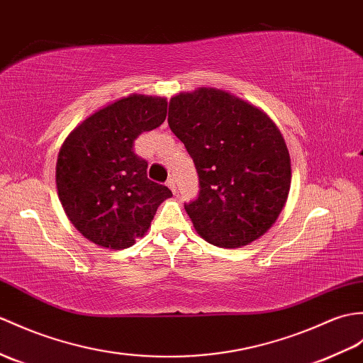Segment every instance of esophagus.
Here are the masks:
<instances>
[{"mask_svg": "<svg viewBox=\"0 0 363 363\" xmlns=\"http://www.w3.org/2000/svg\"><path fill=\"white\" fill-rule=\"evenodd\" d=\"M167 187L170 189V190L174 193V195H176V191H178V190H176V182H174V179H172V178L167 181Z\"/></svg>", "mask_w": 363, "mask_h": 363, "instance_id": "esophagus-1", "label": "esophagus"}]
</instances>
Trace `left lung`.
Segmentation results:
<instances>
[{
    "label": "left lung",
    "instance_id": "obj_1",
    "mask_svg": "<svg viewBox=\"0 0 363 363\" xmlns=\"http://www.w3.org/2000/svg\"><path fill=\"white\" fill-rule=\"evenodd\" d=\"M168 125L199 176V196L185 204L196 232L225 249L263 237L292 179L288 147L271 117L232 92L201 86L170 99Z\"/></svg>",
    "mask_w": 363,
    "mask_h": 363
}]
</instances>
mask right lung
Wrapping results in <instances>:
<instances>
[{"label":"right lung","mask_w":363,"mask_h":363,"mask_svg":"<svg viewBox=\"0 0 363 363\" xmlns=\"http://www.w3.org/2000/svg\"><path fill=\"white\" fill-rule=\"evenodd\" d=\"M167 99L130 94L88 116L58 151L55 182L67 220L104 249L133 246L147 233L157 207L173 193L147 178L134 140L161 126Z\"/></svg>","instance_id":"add662e5"}]
</instances>
